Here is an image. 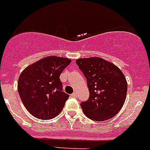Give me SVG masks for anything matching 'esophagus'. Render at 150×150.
<instances>
[{"mask_svg":"<svg viewBox=\"0 0 150 150\" xmlns=\"http://www.w3.org/2000/svg\"><path fill=\"white\" fill-rule=\"evenodd\" d=\"M71 97H73V98H75V97H76V93H72L71 95Z\"/></svg>","mask_w":150,"mask_h":150,"instance_id":"esophagus-1","label":"esophagus"}]
</instances>
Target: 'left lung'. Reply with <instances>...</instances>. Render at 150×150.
<instances>
[{
  "label": "left lung",
  "instance_id": "1",
  "mask_svg": "<svg viewBox=\"0 0 150 150\" xmlns=\"http://www.w3.org/2000/svg\"><path fill=\"white\" fill-rule=\"evenodd\" d=\"M87 79L89 98L81 103L87 117L96 121L112 118L123 107L128 83L120 68L99 57L76 60Z\"/></svg>",
  "mask_w": 150,
  "mask_h": 150
}]
</instances>
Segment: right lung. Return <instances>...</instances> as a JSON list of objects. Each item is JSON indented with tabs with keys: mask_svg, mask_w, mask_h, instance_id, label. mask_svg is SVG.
I'll list each match as a JSON object with an SVG mask.
<instances>
[{
	"mask_svg": "<svg viewBox=\"0 0 150 150\" xmlns=\"http://www.w3.org/2000/svg\"><path fill=\"white\" fill-rule=\"evenodd\" d=\"M71 62L69 58L48 56L26 67L20 74L18 91L33 116L49 120L61 113L69 96L62 92L60 75Z\"/></svg>",
	"mask_w": 150,
	"mask_h": 150,
	"instance_id": "add662e5",
	"label": "right lung"
}]
</instances>
